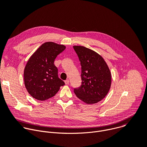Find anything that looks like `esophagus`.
I'll list each match as a JSON object with an SVG mask.
<instances>
[{"label":"esophagus","instance_id":"1","mask_svg":"<svg viewBox=\"0 0 147 147\" xmlns=\"http://www.w3.org/2000/svg\"><path fill=\"white\" fill-rule=\"evenodd\" d=\"M65 84H66V85H68L69 84V80L67 79V80H66L65 81Z\"/></svg>","mask_w":147,"mask_h":147}]
</instances>
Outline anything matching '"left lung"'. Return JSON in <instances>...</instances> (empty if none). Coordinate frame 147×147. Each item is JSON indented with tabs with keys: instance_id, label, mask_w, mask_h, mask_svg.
<instances>
[{
	"instance_id": "obj_1",
	"label": "left lung",
	"mask_w": 147,
	"mask_h": 147,
	"mask_svg": "<svg viewBox=\"0 0 147 147\" xmlns=\"http://www.w3.org/2000/svg\"><path fill=\"white\" fill-rule=\"evenodd\" d=\"M81 66V85L74 89L77 97L87 104L98 103L108 94L111 73L103 57L82 46H74Z\"/></svg>"
}]
</instances>
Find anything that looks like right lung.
<instances>
[{"label":"right lung","mask_w":147,"mask_h":147,"mask_svg":"<svg viewBox=\"0 0 147 147\" xmlns=\"http://www.w3.org/2000/svg\"><path fill=\"white\" fill-rule=\"evenodd\" d=\"M66 49L63 45L47 42L30 57L24 71V84L34 98L45 100L55 95L64 81L58 77L54 65L57 56Z\"/></svg>","instance_id":"right-lung-1"}]
</instances>
